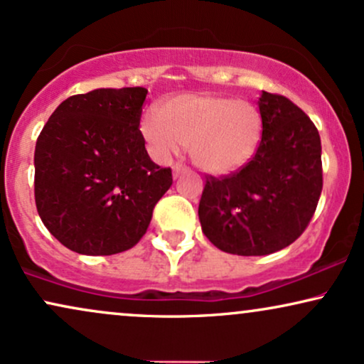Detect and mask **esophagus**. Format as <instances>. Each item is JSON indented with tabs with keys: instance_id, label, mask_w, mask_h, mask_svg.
<instances>
[{
	"instance_id": "esophagus-1",
	"label": "esophagus",
	"mask_w": 364,
	"mask_h": 364,
	"mask_svg": "<svg viewBox=\"0 0 364 364\" xmlns=\"http://www.w3.org/2000/svg\"><path fill=\"white\" fill-rule=\"evenodd\" d=\"M172 172H173V177L177 178L178 175H181V173H186V172H189V168H187V167H183V165H181V164H177V165H173Z\"/></svg>"
}]
</instances>
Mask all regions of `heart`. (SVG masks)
Instances as JSON below:
<instances>
[{
    "instance_id": "heart-1",
    "label": "heart",
    "mask_w": 364,
    "mask_h": 364,
    "mask_svg": "<svg viewBox=\"0 0 364 364\" xmlns=\"http://www.w3.org/2000/svg\"><path fill=\"white\" fill-rule=\"evenodd\" d=\"M160 114L146 111L140 133L156 161H168L182 145L196 167L230 173L257 155L263 116L253 102L216 94H181L160 105Z\"/></svg>"
}]
</instances>
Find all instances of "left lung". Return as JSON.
Segmentation results:
<instances>
[{
    "instance_id": "left-lung-1",
    "label": "left lung",
    "mask_w": 364,
    "mask_h": 364,
    "mask_svg": "<svg viewBox=\"0 0 364 364\" xmlns=\"http://www.w3.org/2000/svg\"><path fill=\"white\" fill-rule=\"evenodd\" d=\"M263 136L240 172L208 177L199 203L203 232L216 248L263 257L306 231L322 191L321 136L311 118L280 94L262 92Z\"/></svg>"
}]
</instances>
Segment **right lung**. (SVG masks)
I'll return each mask as SVG.
<instances>
[{
    "mask_svg": "<svg viewBox=\"0 0 364 364\" xmlns=\"http://www.w3.org/2000/svg\"><path fill=\"white\" fill-rule=\"evenodd\" d=\"M145 87L67 97L35 146V204L50 235L80 255H116L146 232L172 170L146 154Z\"/></svg>",
    "mask_w": 364,
    "mask_h": 364,
    "instance_id": "obj_1",
    "label": "right lung"
}]
</instances>
